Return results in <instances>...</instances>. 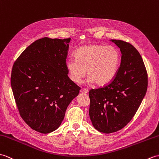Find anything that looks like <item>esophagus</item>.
Instances as JSON below:
<instances>
[{
  "mask_svg": "<svg viewBox=\"0 0 159 159\" xmlns=\"http://www.w3.org/2000/svg\"><path fill=\"white\" fill-rule=\"evenodd\" d=\"M80 93H82V94H87L88 93H89V90H88L87 89H81L80 90Z\"/></svg>",
  "mask_w": 159,
  "mask_h": 159,
  "instance_id": "1",
  "label": "esophagus"
}]
</instances>
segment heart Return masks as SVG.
Listing matches in <instances>:
<instances>
[{
	"instance_id": "b5f03b06",
	"label": "heart",
	"mask_w": 159,
	"mask_h": 159,
	"mask_svg": "<svg viewBox=\"0 0 159 159\" xmlns=\"http://www.w3.org/2000/svg\"><path fill=\"white\" fill-rule=\"evenodd\" d=\"M75 60H69L66 63L70 80L79 84L85 77L87 70V82L96 83L104 86L114 79L118 72L120 54L114 46L93 44L77 49Z\"/></svg>"
}]
</instances>
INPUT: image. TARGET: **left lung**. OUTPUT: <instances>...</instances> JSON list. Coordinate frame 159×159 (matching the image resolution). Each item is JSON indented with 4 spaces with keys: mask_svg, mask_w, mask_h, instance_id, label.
<instances>
[{
    "mask_svg": "<svg viewBox=\"0 0 159 159\" xmlns=\"http://www.w3.org/2000/svg\"><path fill=\"white\" fill-rule=\"evenodd\" d=\"M110 41L121 52L120 66L108 85L89 92L92 124L104 133L118 131L131 120L148 88V74L139 52L127 42Z\"/></svg>",
    "mask_w": 159,
    "mask_h": 159,
    "instance_id": "8db88e82",
    "label": "left lung"
}]
</instances>
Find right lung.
Masks as SVG:
<instances>
[{"label":"right lung","instance_id":"1","mask_svg":"<svg viewBox=\"0 0 159 159\" xmlns=\"http://www.w3.org/2000/svg\"><path fill=\"white\" fill-rule=\"evenodd\" d=\"M70 38L44 37L30 44L13 66L11 85L20 114L41 133L57 129L80 88L68 77L66 58Z\"/></svg>","mask_w":159,"mask_h":159}]
</instances>
